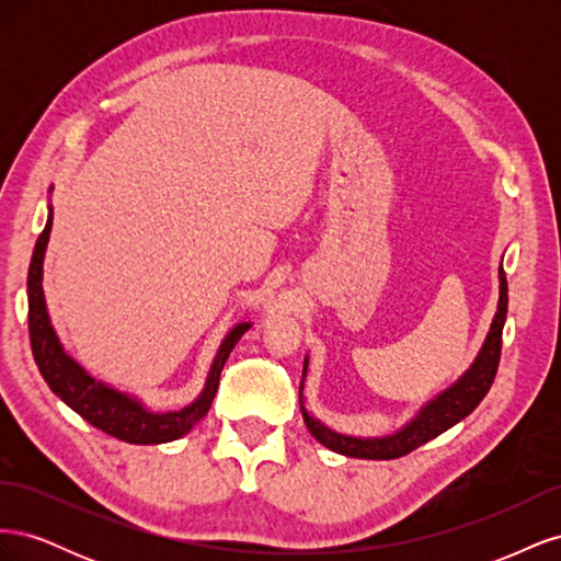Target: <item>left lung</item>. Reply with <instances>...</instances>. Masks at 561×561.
Wrapping results in <instances>:
<instances>
[{
  "label": "left lung",
  "mask_w": 561,
  "mask_h": 561,
  "mask_svg": "<svg viewBox=\"0 0 561 561\" xmlns=\"http://www.w3.org/2000/svg\"><path fill=\"white\" fill-rule=\"evenodd\" d=\"M499 280H501L499 311L494 316V322H491V330L484 339L482 351L478 353V358H474V363L461 379H458L454 386H449L447 390H443V393H439L435 400H431L428 404H423V410L407 423L404 428L386 437H353V435L334 433L332 428L322 426L320 421H316L301 404L304 423H307V428L311 431V435L318 439V443L344 456L388 461V458H400L404 454L414 451L416 447L426 445L428 439L449 431L454 423L466 419L489 393V388L496 377L499 360H501V336H503V325L507 316V280H505L503 266L499 271ZM307 365L309 360H304V377H307ZM299 402H301V388H299Z\"/></svg>",
  "instance_id": "left-lung-1"
}]
</instances>
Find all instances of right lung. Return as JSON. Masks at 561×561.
<instances>
[{"mask_svg":"<svg viewBox=\"0 0 561 561\" xmlns=\"http://www.w3.org/2000/svg\"><path fill=\"white\" fill-rule=\"evenodd\" d=\"M50 225H54V213H48L46 227L39 233L27 271L30 346L44 381L67 407H72L79 416L87 419L91 426L116 439H124V443L161 445L186 435L208 414L213 398L217 393L222 367L233 346L239 344V339L248 332L250 322H239V325L225 336V342L219 346L213 367L208 371L206 388H203V393L192 404H186L180 412H149L140 400H135L126 393H118V390L103 381H95L87 369L62 351V344L58 342L54 328H50L42 290V264Z\"/></svg>","mask_w":561,"mask_h":561,"instance_id":"obj_1","label":"right lung"}]
</instances>
